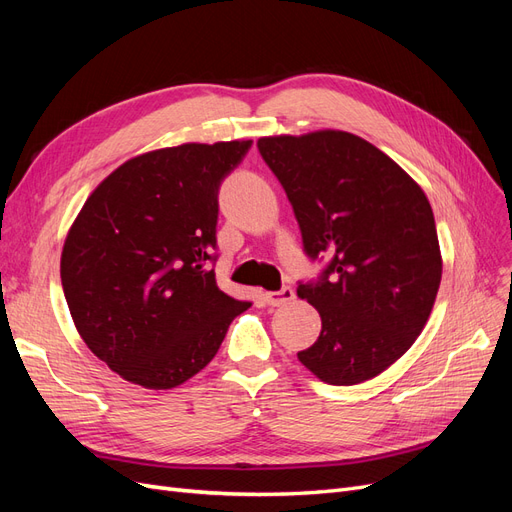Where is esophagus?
<instances>
[{
	"label": "esophagus",
	"instance_id": "1",
	"mask_svg": "<svg viewBox=\"0 0 512 512\" xmlns=\"http://www.w3.org/2000/svg\"><path fill=\"white\" fill-rule=\"evenodd\" d=\"M265 297H267V303H269L271 307H280V305H286V303H290V301L294 299V290H292L290 286H284L282 290L267 292Z\"/></svg>",
	"mask_w": 512,
	"mask_h": 512
}]
</instances>
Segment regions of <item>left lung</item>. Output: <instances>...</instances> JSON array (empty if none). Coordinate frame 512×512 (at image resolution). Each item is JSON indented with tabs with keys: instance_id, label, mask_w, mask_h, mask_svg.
I'll use <instances>...</instances> for the list:
<instances>
[{
	"instance_id": "left-lung-1",
	"label": "left lung",
	"mask_w": 512,
	"mask_h": 512,
	"mask_svg": "<svg viewBox=\"0 0 512 512\" xmlns=\"http://www.w3.org/2000/svg\"><path fill=\"white\" fill-rule=\"evenodd\" d=\"M258 151L286 190L303 252L327 258L316 280L297 288L322 318L299 361L335 386L382 374L421 335L442 280L425 192L350 132L269 136Z\"/></svg>"
}]
</instances>
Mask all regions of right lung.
Returning a JSON list of instances; mask_svg holds the SVG:
<instances>
[{"mask_svg":"<svg viewBox=\"0 0 512 512\" xmlns=\"http://www.w3.org/2000/svg\"><path fill=\"white\" fill-rule=\"evenodd\" d=\"M252 141L143 153L87 198L61 252V286L83 342L145 389H175L220 350L252 303L215 282L218 194Z\"/></svg>","mask_w":512,"mask_h":512,"instance_id":"obj_1","label":"right lung"}]
</instances>
